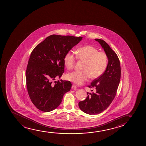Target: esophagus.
I'll return each mask as SVG.
<instances>
[{
  "label": "esophagus",
  "instance_id": "esophagus-1",
  "mask_svg": "<svg viewBox=\"0 0 146 146\" xmlns=\"http://www.w3.org/2000/svg\"><path fill=\"white\" fill-rule=\"evenodd\" d=\"M76 88H77V87H76V85H75V84H73V85H72V89H76Z\"/></svg>",
  "mask_w": 146,
  "mask_h": 146
}]
</instances>
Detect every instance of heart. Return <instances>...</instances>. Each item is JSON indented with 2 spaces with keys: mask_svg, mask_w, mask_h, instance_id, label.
<instances>
[{
  "mask_svg": "<svg viewBox=\"0 0 146 146\" xmlns=\"http://www.w3.org/2000/svg\"><path fill=\"white\" fill-rule=\"evenodd\" d=\"M76 57L69 51L64 55L63 61L68 70L74 68L76 58L84 61L83 71H74L67 74L66 79L77 85H81L89 77L95 79L104 74L108 64L107 54L103 51H99L98 49L91 45H85L76 50Z\"/></svg>",
  "mask_w": 146,
  "mask_h": 146,
  "instance_id": "b5f03b06",
  "label": "heart"
}]
</instances>
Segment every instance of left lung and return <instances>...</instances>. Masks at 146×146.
<instances>
[{
    "instance_id": "1",
    "label": "left lung",
    "mask_w": 146,
    "mask_h": 146,
    "mask_svg": "<svg viewBox=\"0 0 146 146\" xmlns=\"http://www.w3.org/2000/svg\"><path fill=\"white\" fill-rule=\"evenodd\" d=\"M98 41L108 57V64L105 72L88 86L95 88V92H87V98L79 102L83 112L89 115H96L106 110L116 96L121 78V66L117 55L105 41L95 39Z\"/></svg>"
}]
</instances>
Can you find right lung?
Segmentation results:
<instances>
[{"mask_svg": "<svg viewBox=\"0 0 146 146\" xmlns=\"http://www.w3.org/2000/svg\"><path fill=\"white\" fill-rule=\"evenodd\" d=\"M82 39L53 34L32 50L26 68V86L31 101L39 110L48 112L56 109L70 91V81H53L64 73V55Z\"/></svg>", "mask_w": 146, "mask_h": 146, "instance_id": "add662e5", "label": "right lung"}]
</instances>
